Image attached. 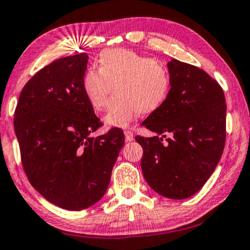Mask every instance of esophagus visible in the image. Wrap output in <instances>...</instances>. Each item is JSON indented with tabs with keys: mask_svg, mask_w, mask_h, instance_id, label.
<instances>
[{
	"mask_svg": "<svg viewBox=\"0 0 250 250\" xmlns=\"http://www.w3.org/2000/svg\"><path fill=\"white\" fill-rule=\"evenodd\" d=\"M124 134H125L126 142H132V140L134 139L133 132H132V131H131V130H126L125 132H124Z\"/></svg>",
	"mask_w": 250,
	"mask_h": 250,
	"instance_id": "esophagus-1",
	"label": "esophagus"
}]
</instances>
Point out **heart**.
Returning <instances> with one entry per match:
<instances>
[{"instance_id": "b5f03b06", "label": "heart", "mask_w": 250, "mask_h": 250, "mask_svg": "<svg viewBox=\"0 0 250 250\" xmlns=\"http://www.w3.org/2000/svg\"><path fill=\"white\" fill-rule=\"evenodd\" d=\"M81 88L97 112L105 108L113 88L114 98L104 119L123 127L139 113L151 114L163 107L171 91V74L161 60L130 49L108 48L98 58V71L83 73Z\"/></svg>"}]
</instances>
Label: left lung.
Listing matches in <instances>:
<instances>
[{"label":"left lung","instance_id":"1","mask_svg":"<svg viewBox=\"0 0 250 250\" xmlns=\"http://www.w3.org/2000/svg\"><path fill=\"white\" fill-rule=\"evenodd\" d=\"M167 68L169 98L142 123L156 134L137 136L136 140L144 151L140 164L151 189L164 197L184 200L206 184L222 156L226 98L217 81L203 69L176 59L167 62Z\"/></svg>","mask_w":250,"mask_h":250}]
</instances>
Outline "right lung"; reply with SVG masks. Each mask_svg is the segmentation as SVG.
Segmentation results:
<instances>
[{"instance_id":"right-lung-1","label":"right lung","mask_w":250,"mask_h":250,"mask_svg":"<svg viewBox=\"0 0 250 250\" xmlns=\"http://www.w3.org/2000/svg\"><path fill=\"white\" fill-rule=\"evenodd\" d=\"M86 53L58 59L24 85L14 117L22 165L30 184L50 203L83 210L105 195L125 143L120 128L92 137L102 126L81 88Z\"/></svg>"}]
</instances>
